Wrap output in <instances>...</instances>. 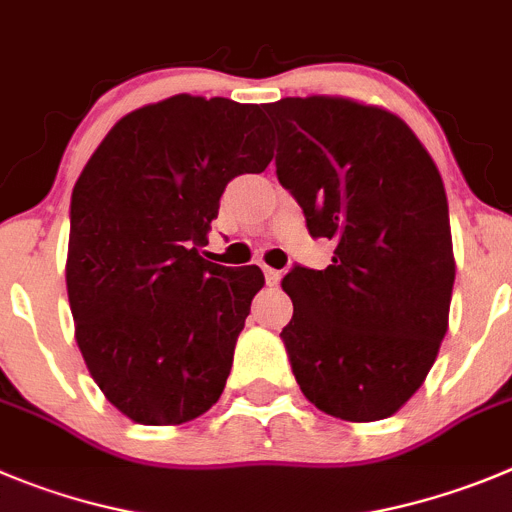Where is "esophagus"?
<instances>
[{
	"instance_id": "obj_1",
	"label": "esophagus",
	"mask_w": 512,
	"mask_h": 512,
	"mask_svg": "<svg viewBox=\"0 0 512 512\" xmlns=\"http://www.w3.org/2000/svg\"><path fill=\"white\" fill-rule=\"evenodd\" d=\"M264 276H266V284H269V287H274V284H279L281 271L279 269H271V266H264Z\"/></svg>"
}]
</instances>
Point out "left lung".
<instances>
[{"label": "left lung", "mask_w": 512, "mask_h": 512, "mask_svg": "<svg viewBox=\"0 0 512 512\" xmlns=\"http://www.w3.org/2000/svg\"><path fill=\"white\" fill-rule=\"evenodd\" d=\"M264 109L279 182L309 233L335 243L327 269L281 279L294 378L335 419H388L426 381L449 327L457 264L442 175L409 124L373 103L307 96Z\"/></svg>", "instance_id": "left-lung-1"}]
</instances>
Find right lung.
Wrapping results in <instances>:
<instances>
[{
  "mask_svg": "<svg viewBox=\"0 0 512 512\" xmlns=\"http://www.w3.org/2000/svg\"><path fill=\"white\" fill-rule=\"evenodd\" d=\"M271 159L259 103L177 93L116 121L75 182L65 261L75 342L134 424L177 426L218 403L264 274L213 264L200 248L225 185Z\"/></svg>",
  "mask_w": 512,
  "mask_h": 512,
  "instance_id": "add662e5",
  "label": "right lung"
}]
</instances>
